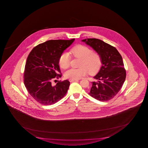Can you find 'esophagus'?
I'll list each match as a JSON object with an SVG mask.
<instances>
[{"label":"esophagus","instance_id":"obj_1","mask_svg":"<svg viewBox=\"0 0 148 148\" xmlns=\"http://www.w3.org/2000/svg\"><path fill=\"white\" fill-rule=\"evenodd\" d=\"M69 81H70V82H75V81H77L78 80H72V79H69Z\"/></svg>","mask_w":148,"mask_h":148}]
</instances>
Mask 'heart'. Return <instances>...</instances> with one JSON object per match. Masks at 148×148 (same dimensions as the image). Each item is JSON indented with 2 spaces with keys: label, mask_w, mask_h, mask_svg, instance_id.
Wrapping results in <instances>:
<instances>
[{
  "label": "heart",
  "mask_w": 148,
  "mask_h": 148,
  "mask_svg": "<svg viewBox=\"0 0 148 148\" xmlns=\"http://www.w3.org/2000/svg\"><path fill=\"white\" fill-rule=\"evenodd\" d=\"M76 58L82 60L80 68H71L65 73V77L72 80H78L86 75L88 72L95 74L99 70L102 65L101 58L97 53L93 52L90 48L83 45H76L69 52ZM71 57L69 53H65L60 56L59 64L60 67L67 69L70 66Z\"/></svg>",
  "instance_id": "obj_1"
}]
</instances>
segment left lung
Here are the masks:
<instances>
[{"mask_svg": "<svg viewBox=\"0 0 148 148\" xmlns=\"http://www.w3.org/2000/svg\"><path fill=\"white\" fill-rule=\"evenodd\" d=\"M100 55L102 65L94 78L88 94L97 100L106 101L114 97L125 80L123 59L118 50L102 40L88 38L81 40Z\"/></svg>", "mask_w": 148, "mask_h": 148, "instance_id": "left-lung-1", "label": "left lung"}]
</instances>
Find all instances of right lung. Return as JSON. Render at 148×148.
<instances>
[{
	"instance_id": "1",
	"label": "right lung",
	"mask_w": 148,
	"mask_h": 148,
	"mask_svg": "<svg viewBox=\"0 0 148 148\" xmlns=\"http://www.w3.org/2000/svg\"><path fill=\"white\" fill-rule=\"evenodd\" d=\"M51 40L34 48L25 65L24 82L32 97L38 103L51 105L60 100L70 85L68 80L52 84L56 77H61L59 60L63 52L75 41Z\"/></svg>"
}]
</instances>
